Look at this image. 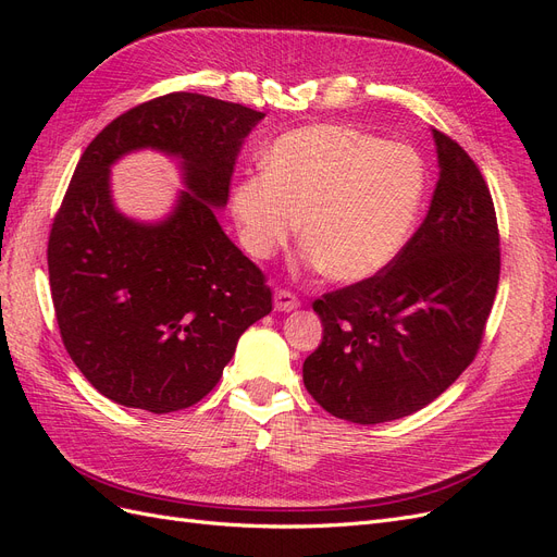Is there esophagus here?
I'll return each mask as SVG.
<instances>
[{
	"instance_id": "obj_1",
	"label": "esophagus",
	"mask_w": 557,
	"mask_h": 557,
	"mask_svg": "<svg viewBox=\"0 0 557 557\" xmlns=\"http://www.w3.org/2000/svg\"><path fill=\"white\" fill-rule=\"evenodd\" d=\"M274 307H276V311H293V309L299 307V297L290 290L278 288L274 293Z\"/></svg>"
}]
</instances>
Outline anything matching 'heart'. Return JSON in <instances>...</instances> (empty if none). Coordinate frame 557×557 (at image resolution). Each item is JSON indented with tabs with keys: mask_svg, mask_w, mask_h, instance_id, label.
<instances>
[{
	"mask_svg": "<svg viewBox=\"0 0 557 557\" xmlns=\"http://www.w3.org/2000/svg\"><path fill=\"white\" fill-rule=\"evenodd\" d=\"M428 188L418 150L348 125L283 134L264 174L234 185L232 213L244 248L269 258L299 230L305 260L334 281L356 283L391 264L416 227Z\"/></svg>",
	"mask_w": 557,
	"mask_h": 557,
	"instance_id": "1",
	"label": "heart"
}]
</instances>
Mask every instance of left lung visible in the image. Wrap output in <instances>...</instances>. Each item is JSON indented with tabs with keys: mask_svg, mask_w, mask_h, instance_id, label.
Here are the masks:
<instances>
[{
	"mask_svg": "<svg viewBox=\"0 0 557 557\" xmlns=\"http://www.w3.org/2000/svg\"><path fill=\"white\" fill-rule=\"evenodd\" d=\"M442 174L425 221L364 281L313 301L323 342L305 385L327 413L376 425L428 407L481 348L499 283L491 190L467 150L434 129Z\"/></svg>",
	"mask_w": 557,
	"mask_h": 557,
	"instance_id": "left-lung-1",
	"label": "left lung"
}]
</instances>
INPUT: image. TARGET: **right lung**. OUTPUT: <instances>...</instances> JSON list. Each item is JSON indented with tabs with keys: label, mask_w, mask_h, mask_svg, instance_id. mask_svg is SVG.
Returning a JSON list of instances; mask_svg holds the SVG:
<instances>
[{
	"label": "right lung",
	"mask_w": 557,
	"mask_h": 557,
	"mask_svg": "<svg viewBox=\"0 0 557 557\" xmlns=\"http://www.w3.org/2000/svg\"><path fill=\"white\" fill-rule=\"evenodd\" d=\"M262 111L197 92L132 107L83 150L48 234L62 344L95 391L172 413L221 381L239 336L272 311V288L218 225L234 160ZM184 160L189 193L170 222L139 226L110 205L108 164L134 147Z\"/></svg>",
	"instance_id": "add662e5"
}]
</instances>
